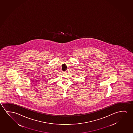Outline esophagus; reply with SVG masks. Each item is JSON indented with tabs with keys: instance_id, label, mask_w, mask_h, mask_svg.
Returning a JSON list of instances; mask_svg holds the SVG:
<instances>
[{
	"instance_id": "esophagus-1",
	"label": "esophagus",
	"mask_w": 133,
	"mask_h": 133,
	"mask_svg": "<svg viewBox=\"0 0 133 133\" xmlns=\"http://www.w3.org/2000/svg\"><path fill=\"white\" fill-rule=\"evenodd\" d=\"M63 73L64 74H66L67 73V72H63Z\"/></svg>"
}]
</instances>
